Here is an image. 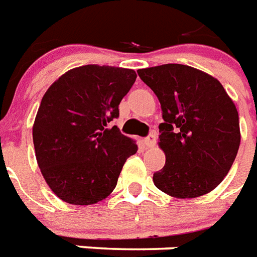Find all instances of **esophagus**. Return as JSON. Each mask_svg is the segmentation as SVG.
Instances as JSON below:
<instances>
[{
	"mask_svg": "<svg viewBox=\"0 0 257 257\" xmlns=\"http://www.w3.org/2000/svg\"><path fill=\"white\" fill-rule=\"evenodd\" d=\"M143 143H145L146 147H154V146L157 145V134H151L149 135L147 138L143 139Z\"/></svg>",
	"mask_w": 257,
	"mask_h": 257,
	"instance_id": "esophagus-1",
	"label": "esophagus"
}]
</instances>
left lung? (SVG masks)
<instances>
[{
    "label": "left lung",
    "instance_id": "8db88e82",
    "mask_svg": "<svg viewBox=\"0 0 257 257\" xmlns=\"http://www.w3.org/2000/svg\"><path fill=\"white\" fill-rule=\"evenodd\" d=\"M161 102L158 145L166 164L153 176L164 194L192 199L216 188L240 146L239 114L223 85L195 67L167 63L138 70Z\"/></svg>",
    "mask_w": 257,
    "mask_h": 257
}]
</instances>
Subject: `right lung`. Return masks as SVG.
<instances>
[{"instance_id": "right-lung-1", "label": "right lung", "mask_w": 257, "mask_h": 257, "mask_svg": "<svg viewBox=\"0 0 257 257\" xmlns=\"http://www.w3.org/2000/svg\"><path fill=\"white\" fill-rule=\"evenodd\" d=\"M137 79L131 69L99 65L74 67L47 89L33 124L41 174L63 202L91 206L111 194L134 139L108 123Z\"/></svg>"}]
</instances>
